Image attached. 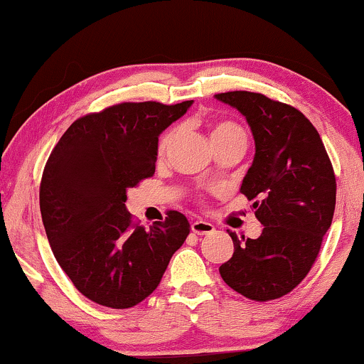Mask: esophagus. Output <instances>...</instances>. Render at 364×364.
Listing matches in <instances>:
<instances>
[{"label": "esophagus", "instance_id": "1", "mask_svg": "<svg viewBox=\"0 0 364 364\" xmlns=\"http://www.w3.org/2000/svg\"><path fill=\"white\" fill-rule=\"evenodd\" d=\"M213 230H215V227L210 224V222H205V220L191 222V232L196 235H208L212 234Z\"/></svg>", "mask_w": 364, "mask_h": 364}]
</instances>
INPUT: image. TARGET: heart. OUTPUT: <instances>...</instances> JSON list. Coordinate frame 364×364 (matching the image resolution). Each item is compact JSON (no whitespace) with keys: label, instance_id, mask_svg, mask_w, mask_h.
Segmentation results:
<instances>
[{"label":"heart","instance_id":"1","mask_svg":"<svg viewBox=\"0 0 364 364\" xmlns=\"http://www.w3.org/2000/svg\"><path fill=\"white\" fill-rule=\"evenodd\" d=\"M178 135V129H169L161 135L159 139V146H157V154L164 156L168 152V149L171 147V144L174 142ZM210 137H212L213 144L222 142V140L227 139H242L246 142V132L237 124L234 122H215V124L210 125Z\"/></svg>","mask_w":364,"mask_h":364}]
</instances>
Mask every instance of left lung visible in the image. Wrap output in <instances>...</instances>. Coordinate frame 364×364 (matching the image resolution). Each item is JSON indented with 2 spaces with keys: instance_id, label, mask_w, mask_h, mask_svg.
<instances>
[{
  "instance_id": "1",
  "label": "left lung",
  "mask_w": 364,
  "mask_h": 364,
  "mask_svg": "<svg viewBox=\"0 0 364 364\" xmlns=\"http://www.w3.org/2000/svg\"><path fill=\"white\" fill-rule=\"evenodd\" d=\"M246 117L256 144L240 193L254 200L262 234L230 232L234 254L218 268L232 290L268 301L290 293L321 251L336 208V176L321 135L300 110L251 91L215 95Z\"/></svg>"
}]
</instances>
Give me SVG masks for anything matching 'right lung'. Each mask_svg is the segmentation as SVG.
<instances>
[{"label": "right lung", "mask_w": 364, "mask_h": 364, "mask_svg": "<svg viewBox=\"0 0 364 364\" xmlns=\"http://www.w3.org/2000/svg\"><path fill=\"white\" fill-rule=\"evenodd\" d=\"M191 103L113 105L77 118L52 149L41 181L42 222L59 266L95 304L130 309L146 300L190 234L176 210L146 229L125 201L129 188L154 174L161 132Z\"/></svg>", "instance_id": "obj_1"}]
</instances>
